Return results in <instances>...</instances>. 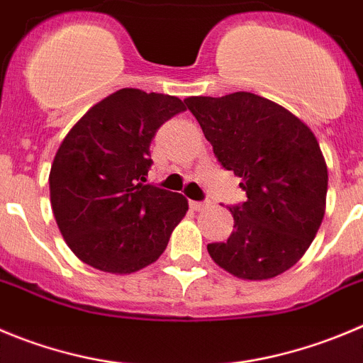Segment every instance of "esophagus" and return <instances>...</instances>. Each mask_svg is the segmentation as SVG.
Returning <instances> with one entry per match:
<instances>
[{"label":"esophagus","instance_id":"esophagus-1","mask_svg":"<svg viewBox=\"0 0 363 363\" xmlns=\"http://www.w3.org/2000/svg\"><path fill=\"white\" fill-rule=\"evenodd\" d=\"M189 208L195 209V211H202V209L209 208V202H197V201H191V202H189Z\"/></svg>","mask_w":363,"mask_h":363}]
</instances>
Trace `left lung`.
<instances>
[{
    "label": "left lung",
    "mask_w": 363,
    "mask_h": 363,
    "mask_svg": "<svg viewBox=\"0 0 363 363\" xmlns=\"http://www.w3.org/2000/svg\"><path fill=\"white\" fill-rule=\"evenodd\" d=\"M186 105L247 201L229 208L235 231L209 243L213 262L240 279L263 281L296 265L323 223L328 166L296 114L258 94L189 96Z\"/></svg>",
    "instance_id": "left-lung-1"
}]
</instances>
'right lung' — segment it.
<instances>
[{
    "label": "right lung",
    "instance_id": "right-lung-1",
    "mask_svg": "<svg viewBox=\"0 0 363 363\" xmlns=\"http://www.w3.org/2000/svg\"><path fill=\"white\" fill-rule=\"evenodd\" d=\"M182 111L177 96L125 87L93 105L60 143L50 172L53 215L67 247L93 269H145L188 211L181 193L145 184L152 138Z\"/></svg>",
    "mask_w": 363,
    "mask_h": 363
}]
</instances>
